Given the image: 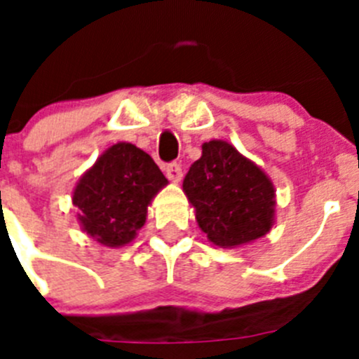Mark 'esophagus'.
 <instances>
[{"instance_id":"obj_1","label":"esophagus","mask_w":359,"mask_h":359,"mask_svg":"<svg viewBox=\"0 0 359 359\" xmlns=\"http://www.w3.org/2000/svg\"><path fill=\"white\" fill-rule=\"evenodd\" d=\"M165 174H167V177H169L170 182H174V183L182 182V177H183L182 165H180V163H169L167 167H165Z\"/></svg>"}]
</instances>
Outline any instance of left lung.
Masks as SVG:
<instances>
[{
  "label": "left lung",
  "mask_w": 359,
  "mask_h": 359,
  "mask_svg": "<svg viewBox=\"0 0 359 359\" xmlns=\"http://www.w3.org/2000/svg\"><path fill=\"white\" fill-rule=\"evenodd\" d=\"M183 192L208 241L237 248L261 239L275 223V187L268 174L224 140L203 144Z\"/></svg>",
  "instance_id": "1"
}]
</instances>
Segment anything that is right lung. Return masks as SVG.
<instances>
[{"instance_id":"add662e5","label":"right lung","mask_w":359,"mask_h":359,"mask_svg":"<svg viewBox=\"0 0 359 359\" xmlns=\"http://www.w3.org/2000/svg\"><path fill=\"white\" fill-rule=\"evenodd\" d=\"M167 183L147 152L128 142L111 145L73 190L82 231L109 248L126 246L145 224L147 207Z\"/></svg>"}]
</instances>
